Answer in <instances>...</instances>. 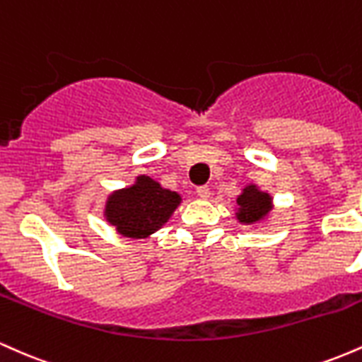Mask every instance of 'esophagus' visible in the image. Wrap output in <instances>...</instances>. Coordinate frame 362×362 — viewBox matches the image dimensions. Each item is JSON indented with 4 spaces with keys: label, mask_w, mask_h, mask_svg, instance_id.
<instances>
[{
    "label": "esophagus",
    "mask_w": 362,
    "mask_h": 362,
    "mask_svg": "<svg viewBox=\"0 0 362 362\" xmlns=\"http://www.w3.org/2000/svg\"><path fill=\"white\" fill-rule=\"evenodd\" d=\"M197 195H199V197H201V199H209V195H211L209 187H207V185L197 187Z\"/></svg>",
    "instance_id": "34e87169"
}]
</instances>
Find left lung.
Wrapping results in <instances>:
<instances>
[{"mask_svg":"<svg viewBox=\"0 0 362 362\" xmlns=\"http://www.w3.org/2000/svg\"><path fill=\"white\" fill-rule=\"evenodd\" d=\"M236 219L242 224H255L267 219L269 213L272 211V197L271 194L260 190L255 184L247 185L242 194L236 197Z\"/></svg>","mask_w":362,"mask_h":362,"instance_id":"1","label":"left lung"}]
</instances>
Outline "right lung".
Segmentation results:
<instances>
[{
    "instance_id": "1",
    "label": "right lung",
    "mask_w": 362,
    "mask_h": 362,
    "mask_svg": "<svg viewBox=\"0 0 362 362\" xmlns=\"http://www.w3.org/2000/svg\"><path fill=\"white\" fill-rule=\"evenodd\" d=\"M180 202V194L163 189L151 177L139 175L134 184L107 197L103 216L122 236L148 238L172 218Z\"/></svg>"
}]
</instances>
